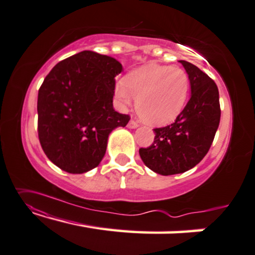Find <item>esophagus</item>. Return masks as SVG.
<instances>
[{"instance_id":"1","label":"esophagus","mask_w":255,"mask_h":255,"mask_svg":"<svg viewBox=\"0 0 255 255\" xmlns=\"http://www.w3.org/2000/svg\"><path fill=\"white\" fill-rule=\"evenodd\" d=\"M138 126H139L138 123H136L135 120H130V121H129V123H128V127H129V128H137Z\"/></svg>"}]
</instances>
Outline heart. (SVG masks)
<instances>
[{
	"label": "heart",
	"mask_w": 255,
	"mask_h": 255,
	"mask_svg": "<svg viewBox=\"0 0 255 255\" xmlns=\"http://www.w3.org/2000/svg\"><path fill=\"white\" fill-rule=\"evenodd\" d=\"M189 89V74L183 68L147 64L118 81L116 95L123 105H130L136 98L138 116L147 124L162 126L181 115Z\"/></svg>",
	"instance_id": "1"
}]
</instances>
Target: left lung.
<instances>
[{"instance_id":"8db88e82","label":"left lung","mask_w":255,"mask_h":255,"mask_svg":"<svg viewBox=\"0 0 255 255\" xmlns=\"http://www.w3.org/2000/svg\"><path fill=\"white\" fill-rule=\"evenodd\" d=\"M180 63L189 74L191 97L176 120L154 128L153 143L139 149L145 166L161 175L184 173L199 164L210 150L221 117L216 83L193 64Z\"/></svg>"}]
</instances>
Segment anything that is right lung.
<instances>
[{
    "label": "right lung",
    "instance_id": "obj_1",
    "mask_svg": "<svg viewBox=\"0 0 255 255\" xmlns=\"http://www.w3.org/2000/svg\"><path fill=\"white\" fill-rule=\"evenodd\" d=\"M123 66L112 57L81 51L56 64L39 89L37 134L49 160L71 174L100 165L110 132L130 117L113 109L115 78Z\"/></svg>",
    "mask_w": 255,
    "mask_h": 255
}]
</instances>
